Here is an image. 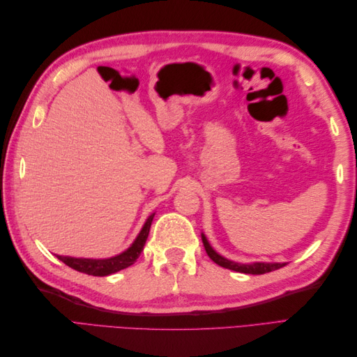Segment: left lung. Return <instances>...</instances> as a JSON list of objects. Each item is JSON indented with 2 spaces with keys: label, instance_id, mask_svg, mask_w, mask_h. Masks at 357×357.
Here are the masks:
<instances>
[{
  "label": "left lung",
  "instance_id": "1",
  "mask_svg": "<svg viewBox=\"0 0 357 357\" xmlns=\"http://www.w3.org/2000/svg\"><path fill=\"white\" fill-rule=\"evenodd\" d=\"M202 243H204V247H205V252H207V255L210 256L211 261L214 264H218L223 268H228V269H232V271H236V273H243V274H265V273H271V271H275V269L278 268H283L286 264H268V262H253V264H238V262H234V261H229V259H226L223 256H220L218 252L213 250V247L210 245V243L207 241V238H205V235L202 234Z\"/></svg>",
  "mask_w": 357,
  "mask_h": 357
}]
</instances>
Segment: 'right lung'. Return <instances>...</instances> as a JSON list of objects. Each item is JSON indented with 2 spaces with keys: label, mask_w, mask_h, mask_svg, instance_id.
Returning <instances> with one entry per match:
<instances>
[{
  "label": "right lung",
  "mask_w": 357,
  "mask_h": 357,
  "mask_svg": "<svg viewBox=\"0 0 357 357\" xmlns=\"http://www.w3.org/2000/svg\"><path fill=\"white\" fill-rule=\"evenodd\" d=\"M155 218V213L149 215V219L146 220L143 229L139 231L138 236L135 241L131 244V247L125 250L123 253L109 257V259H84V257H71V256H56L59 261H62L70 268L75 269L79 273H84L88 275H95V277H104V275H110L114 274L121 269H125L128 266H131L138 256L142 255L146 240L150 232V226H152Z\"/></svg>",
  "instance_id": "obj_1"
}]
</instances>
